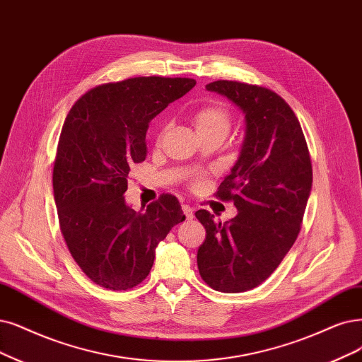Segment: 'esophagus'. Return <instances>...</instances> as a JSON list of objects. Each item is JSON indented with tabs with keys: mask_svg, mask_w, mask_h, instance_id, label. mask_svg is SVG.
Returning <instances> with one entry per match:
<instances>
[{
	"mask_svg": "<svg viewBox=\"0 0 362 362\" xmlns=\"http://www.w3.org/2000/svg\"><path fill=\"white\" fill-rule=\"evenodd\" d=\"M182 210H183V213H185L186 219H188V221L194 219V210H192V207H191L189 204H183V206H182Z\"/></svg>",
	"mask_w": 362,
	"mask_h": 362,
	"instance_id": "1",
	"label": "esophagus"
}]
</instances>
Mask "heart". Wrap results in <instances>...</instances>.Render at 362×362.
Listing matches in <instances>:
<instances>
[{"instance_id": "b5f03b06", "label": "heart", "mask_w": 362, "mask_h": 362, "mask_svg": "<svg viewBox=\"0 0 362 362\" xmlns=\"http://www.w3.org/2000/svg\"><path fill=\"white\" fill-rule=\"evenodd\" d=\"M192 124L199 134V137L204 136H226L231 128V112L226 109L223 104L215 103L202 107V109L197 110L192 116ZM167 131V127L159 131L158 134V141H160L163 136ZM204 179V173H197L194 176L192 185H199Z\"/></svg>"}]
</instances>
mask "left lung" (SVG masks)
Masks as SVG:
<instances>
[{
  "label": "left lung",
  "instance_id": "obj_1",
  "mask_svg": "<svg viewBox=\"0 0 362 362\" xmlns=\"http://www.w3.org/2000/svg\"><path fill=\"white\" fill-rule=\"evenodd\" d=\"M206 89L245 113L246 134L216 192L238 213L222 223L207 210L195 211L206 228L197 264L210 288L245 292L269 279L296 243L312 191V160L296 113L276 92L233 80Z\"/></svg>",
  "mask_w": 362,
  "mask_h": 362
}]
</instances>
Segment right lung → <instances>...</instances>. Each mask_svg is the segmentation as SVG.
<instances>
[{
    "instance_id": "1",
    "label": "right lung",
    "mask_w": 362,
    "mask_h": 362,
    "mask_svg": "<svg viewBox=\"0 0 362 362\" xmlns=\"http://www.w3.org/2000/svg\"><path fill=\"white\" fill-rule=\"evenodd\" d=\"M186 77H132L100 85L65 117L53 195L61 233L82 272L103 288L127 291L151 273L155 249L185 221L179 199L163 194L137 213L125 203L131 170L146 159L151 120L195 86Z\"/></svg>"
}]
</instances>
